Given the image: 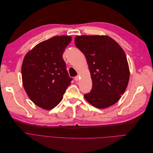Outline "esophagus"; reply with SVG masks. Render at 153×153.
Here are the masks:
<instances>
[{
  "instance_id": "obj_1",
  "label": "esophagus",
  "mask_w": 153,
  "mask_h": 153,
  "mask_svg": "<svg viewBox=\"0 0 153 153\" xmlns=\"http://www.w3.org/2000/svg\"><path fill=\"white\" fill-rule=\"evenodd\" d=\"M79 78H80V76H75V80L77 82L78 80H79Z\"/></svg>"
}]
</instances>
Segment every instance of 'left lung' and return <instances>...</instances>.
I'll list each match as a JSON object with an SVG mask.
<instances>
[{
  "label": "left lung",
  "mask_w": 153,
  "mask_h": 153,
  "mask_svg": "<svg viewBox=\"0 0 153 153\" xmlns=\"http://www.w3.org/2000/svg\"><path fill=\"white\" fill-rule=\"evenodd\" d=\"M76 47L84 54L91 73L92 87L85 100L98 108L117 103L126 91L129 69L124 50L108 36H77Z\"/></svg>",
  "instance_id": "8db88e82"
}]
</instances>
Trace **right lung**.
<instances>
[{"label": "right lung", "mask_w": 153, "mask_h": 153, "mask_svg": "<svg viewBox=\"0 0 153 153\" xmlns=\"http://www.w3.org/2000/svg\"><path fill=\"white\" fill-rule=\"evenodd\" d=\"M71 41L70 36H54L36 45L23 61L24 89L32 102L43 109L55 107L71 84L72 78L69 76L62 58Z\"/></svg>", "instance_id": "right-lung-1"}]
</instances>
